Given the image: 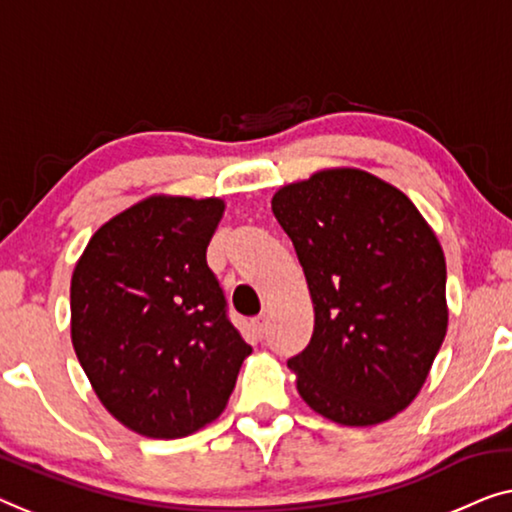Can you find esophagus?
<instances>
[{
    "instance_id": "obj_1",
    "label": "esophagus",
    "mask_w": 512,
    "mask_h": 512,
    "mask_svg": "<svg viewBox=\"0 0 512 512\" xmlns=\"http://www.w3.org/2000/svg\"><path fill=\"white\" fill-rule=\"evenodd\" d=\"M251 330H254L256 337H265V332H268V321H265V316H258L251 321Z\"/></svg>"
}]
</instances>
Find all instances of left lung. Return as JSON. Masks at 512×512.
Segmentation results:
<instances>
[{"instance_id":"left-lung-1","label":"left lung","mask_w":512,"mask_h":512,"mask_svg":"<svg viewBox=\"0 0 512 512\" xmlns=\"http://www.w3.org/2000/svg\"><path fill=\"white\" fill-rule=\"evenodd\" d=\"M314 305L288 360L300 397L346 427L395 418L446 339V256L411 198L360 168H323L274 191Z\"/></svg>"}]
</instances>
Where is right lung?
Instances as JSON below:
<instances>
[{"instance_id":"add662e5","label":"right lung","mask_w":512,"mask_h":512,"mask_svg":"<svg viewBox=\"0 0 512 512\" xmlns=\"http://www.w3.org/2000/svg\"><path fill=\"white\" fill-rule=\"evenodd\" d=\"M221 198L147 196L96 231L71 277V342L131 432L182 439L226 409L251 346L207 268Z\"/></svg>"}]
</instances>
